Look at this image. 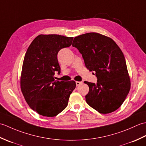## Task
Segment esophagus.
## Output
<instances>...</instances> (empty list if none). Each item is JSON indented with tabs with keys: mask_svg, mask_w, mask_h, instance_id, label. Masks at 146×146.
Here are the masks:
<instances>
[{
	"mask_svg": "<svg viewBox=\"0 0 146 146\" xmlns=\"http://www.w3.org/2000/svg\"><path fill=\"white\" fill-rule=\"evenodd\" d=\"M82 83H83L82 82H76V86H78L81 84H82Z\"/></svg>",
	"mask_w": 146,
	"mask_h": 146,
	"instance_id": "34e87169",
	"label": "esophagus"
}]
</instances>
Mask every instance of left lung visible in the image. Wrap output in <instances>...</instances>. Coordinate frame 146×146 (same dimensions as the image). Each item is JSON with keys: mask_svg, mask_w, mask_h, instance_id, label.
Here are the masks:
<instances>
[{"mask_svg": "<svg viewBox=\"0 0 146 146\" xmlns=\"http://www.w3.org/2000/svg\"><path fill=\"white\" fill-rule=\"evenodd\" d=\"M72 46L78 49L89 71H95L97 83L89 86L85 96L90 106L100 113L115 111L131 89V80L122 51L112 39L97 33L75 37Z\"/></svg>", "mask_w": 146, "mask_h": 146, "instance_id": "1", "label": "left lung"}]
</instances>
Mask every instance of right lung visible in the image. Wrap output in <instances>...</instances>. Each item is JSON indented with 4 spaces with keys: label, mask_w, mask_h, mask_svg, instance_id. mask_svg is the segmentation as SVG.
<instances>
[{
    "label": "right lung",
    "mask_w": 146,
    "mask_h": 146,
    "mask_svg": "<svg viewBox=\"0 0 146 146\" xmlns=\"http://www.w3.org/2000/svg\"><path fill=\"white\" fill-rule=\"evenodd\" d=\"M73 38L58 35H40L33 40L24 56L21 88L33 110L44 117H54L67 107L70 94L76 87L74 81L54 78L60 72L57 54L71 45Z\"/></svg>",
    "instance_id": "add662e5"
}]
</instances>
